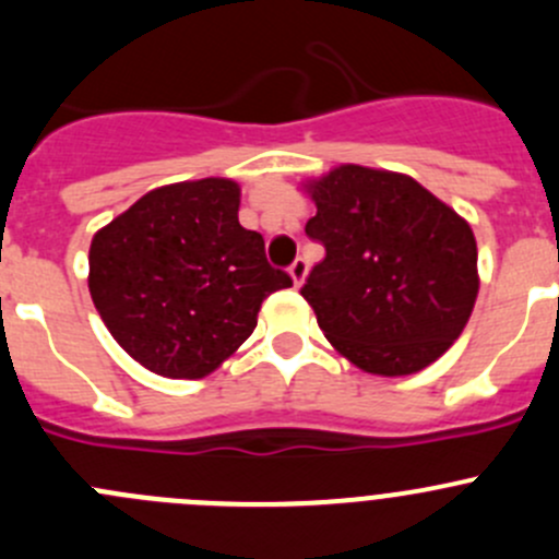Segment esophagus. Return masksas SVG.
Returning a JSON list of instances; mask_svg holds the SVG:
<instances>
[{"instance_id": "1", "label": "esophagus", "mask_w": 559, "mask_h": 559, "mask_svg": "<svg viewBox=\"0 0 559 559\" xmlns=\"http://www.w3.org/2000/svg\"><path fill=\"white\" fill-rule=\"evenodd\" d=\"M289 275H292V281H295V286H302V281H306V275H308L306 259H295L289 267Z\"/></svg>"}]
</instances>
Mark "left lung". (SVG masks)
Listing matches in <instances>:
<instances>
[{
  "instance_id": "obj_1",
  "label": "left lung",
  "mask_w": 559,
  "mask_h": 559,
  "mask_svg": "<svg viewBox=\"0 0 559 559\" xmlns=\"http://www.w3.org/2000/svg\"><path fill=\"white\" fill-rule=\"evenodd\" d=\"M326 257L302 297L365 373L408 376L460 337L478 295L471 224L411 175L341 165L306 183Z\"/></svg>"
}]
</instances>
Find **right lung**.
<instances>
[{
  "mask_svg": "<svg viewBox=\"0 0 559 559\" xmlns=\"http://www.w3.org/2000/svg\"><path fill=\"white\" fill-rule=\"evenodd\" d=\"M240 186L183 180L140 197L94 235L88 292L118 346L165 379H205L257 326L264 297L292 286L240 227Z\"/></svg>",
  "mask_w": 559,
  "mask_h": 559,
  "instance_id": "add662e5",
  "label": "right lung"
}]
</instances>
